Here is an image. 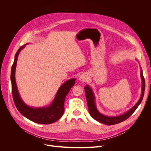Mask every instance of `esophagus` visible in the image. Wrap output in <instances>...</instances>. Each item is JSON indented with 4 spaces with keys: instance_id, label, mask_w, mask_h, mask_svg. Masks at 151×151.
I'll use <instances>...</instances> for the list:
<instances>
[{
    "instance_id": "34e87169",
    "label": "esophagus",
    "mask_w": 151,
    "mask_h": 151,
    "mask_svg": "<svg viewBox=\"0 0 151 151\" xmlns=\"http://www.w3.org/2000/svg\"><path fill=\"white\" fill-rule=\"evenodd\" d=\"M79 80L81 82H85L88 80V76L85 74V73H82L79 76Z\"/></svg>"
}]
</instances>
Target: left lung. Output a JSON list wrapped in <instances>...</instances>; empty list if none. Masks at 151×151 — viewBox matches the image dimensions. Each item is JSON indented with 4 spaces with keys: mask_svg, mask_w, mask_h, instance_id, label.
I'll return each instance as SVG.
<instances>
[{
    "mask_svg": "<svg viewBox=\"0 0 151 151\" xmlns=\"http://www.w3.org/2000/svg\"><path fill=\"white\" fill-rule=\"evenodd\" d=\"M140 66V77L142 80V90H141V96L138 100V101L136 103L134 106H133L130 109H129L126 112L120 114L119 115L116 116H112V115H105L104 114H101L96 106V97L94 93L93 90V89L91 88L89 85H86L85 87H84L85 92V96L86 99H87V102L88 104V111L90 115L93 118H94L95 120L98 121L99 122H100L103 124L111 125L116 124L118 123H120L127 118L130 117L134 112L136 110L137 107L139 106V104L141 103L142 99L143 98L144 96V91L145 89V81L144 79L143 75V70Z\"/></svg>",
    "mask_w": 151,
    "mask_h": 151,
    "instance_id": "8db88e82",
    "label": "left lung"
}]
</instances>
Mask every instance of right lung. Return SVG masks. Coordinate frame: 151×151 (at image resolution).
I'll return each mask as SVG.
<instances>
[{"mask_svg": "<svg viewBox=\"0 0 151 151\" xmlns=\"http://www.w3.org/2000/svg\"><path fill=\"white\" fill-rule=\"evenodd\" d=\"M29 44L21 47L15 54L14 61L11 72L12 93L17 109L29 120L37 124H50L58 121L63 115L64 111V100L70 90L75 83V78H71L64 82L59 87L55 96L49 106L45 107H32L27 105L21 99L15 81V70L18 55L20 51Z\"/></svg>", "mask_w": 151, "mask_h": 151, "instance_id": "add662e5", "label": "right lung"}]
</instances>
